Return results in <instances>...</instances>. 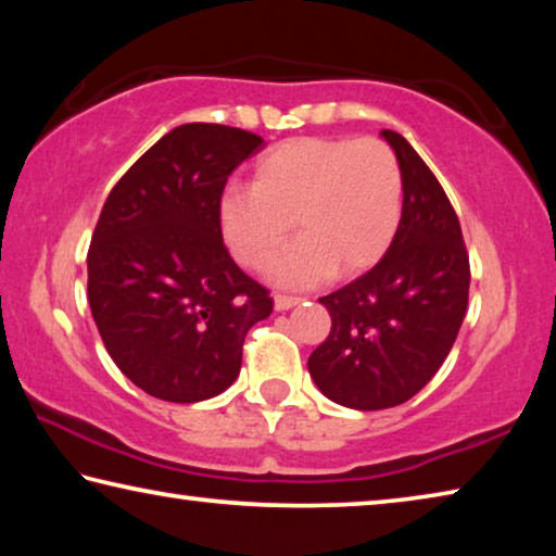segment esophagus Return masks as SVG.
<instances>
[{
    "mask_svg": "<svg viewBox=\"0 0 556 556\" xmlns=\"http://www.w3.org/2000/svg\"><path fill=\"white\" fill-rule=\"evenodd\" d=\"M301 304V296H289V294H277L275 296V308L277 312H287V308Z\"/></svg>",
    "mask_w": 556,
    "mask_h": 556,
    "instance_id": "34e87169",
    "label": "esophagus"
}]
</instances>
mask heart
<instances>
[{
  "instance_id": "obj_1",
  "label": "heart",
  "mask_w": 556,
  "mask_h": 556,
  "mask_svg": "<svg viewBox=\"0 0 556 556\" xmlns=\"http://www.w3.org/2000/svg\"><path fill=\"white\" fill-rule=\"evenodd\" d=\"M301 238L269 265L281 285L355 277L378 265L402 220V168L378 137H294L262 154L250 188L220 195L218 225L242 267L265 265L291 230Z\"/></svg>"
}]
</instances>
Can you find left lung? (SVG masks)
Listing matches in <instances>:
<instances>
[{"mask_svg": "<svg viewBox=\"0 0 556 556\" xmlns=\"http://www.w3.org/2000/svg\"><path fill=\"white\" fill-rule=\"evenodd\" d=\"M382 137L402 168V220L384 257L363 277L318 301L331 333L308 357L328 400L351 409H388L434 378L468 306L470 265L458 215L412 144Z\"/></svg>", "mask_w": 556, "mask_h": 556, "instance_id": "left-lung-1", "label": "left lung"}]
</instances>
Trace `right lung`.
<instances>
[{"instance_id":"1","label":"right lung","mask_w":556,"mask_h":556,"mask_svg":"<svg viewBox=\"0 0 556 556\" xmlns=\"http://www.w3.org/2000/svg\"><path fill=\"white\" fill-rule=\"evenodd\" d=\"M262 147L238 127L191 122L147 149L112 188L88 250V301L117 368L156 400H211L235 382L269 289L235 265L218 203Z\"/></svg>"}]
</instances>
